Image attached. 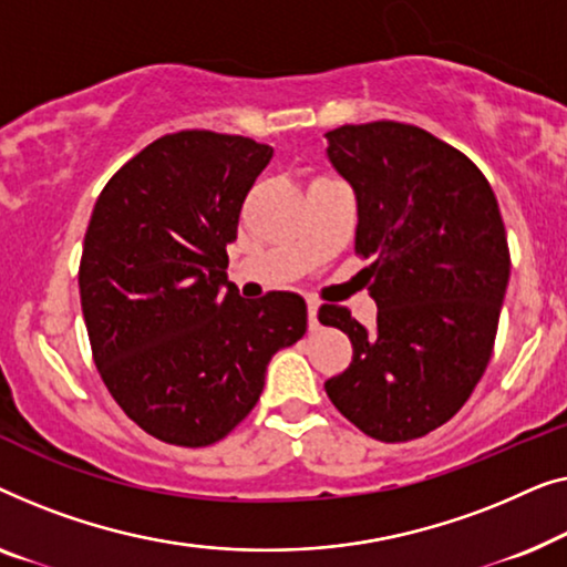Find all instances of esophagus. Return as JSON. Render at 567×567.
Wrapping results in <instances>:
<instances>
[{
    "instance_id": "obj_1",
    "label": "esophagus",
    "mask_w": 567,
    "mask_h": 567,
    "mask_svg": "<svg viewBox=\"0 0 567 567\" xmlns=\"http://www.w3.org/2000/svg\"><path fill=\"white\" fill-rule=\"evenodd\" d=\"M318 302L313 298H308V329L318 331Z\"/></svg>"
}]
</instances>
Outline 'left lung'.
Instances as JSON below:
<instances>
[{
    "mask_svg": "<svg viewBox=\"0 0 567 567\" xmlns=\"http://www.w3.org/2000/svg\"><path fill=\"white\" fill-rule=\"evenodd\" d=\"M329 162L357 195L360 257L378 323L321 308L352 339L326 380L331 403L380 442L419 440L457 413L488 367L512 272L488 179L416 125L378 121L326 133Z\"/></svg>",
    "mask_w": 567,
    "mask_h": 567,
    "instance_id": "obj_1",
    "label": "left lung"
}]
</instances>
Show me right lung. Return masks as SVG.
Wrapping results in <instances>:
<instances>
[{
  "mask_svg": "<svg viewBox=\"0 0 567 567\" xmlns=\"http://www.w3.org/2000/svg\"><path fill=\"white\" fill-rule=\"evenodd\" d=\"M272 146L179 131L107 182L84 236L79 292L110 395L166 444L207 446L249 416L267 364L302 339L306 300H244L228 282L249 189Z\"/></svg>",
  "mask_w": 567,
  "mask_h": 567,
  "instance_id": "1",
  "label": "right lung"
}]
</instances>
